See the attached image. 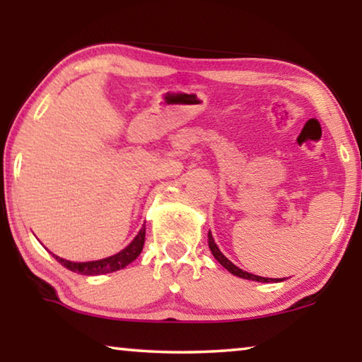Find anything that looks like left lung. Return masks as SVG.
Segmentation results:
<instances>
[{"mask_svg": "<svg viewBox=\"0 0 362 362\" xmlns=\"http://www.w3.org/2000/svg\"><path fill=\"white\" fill-rule=\"evenodd\" d=\"M207 237H209V249L212 252V255L216 257V260L219 262V264L224 267V269H227L230 272V274H234L237 276H240V279H245V280H255V281H265V284H270V281H276L274 279H265V276H259V275H252L249 274V272H244L242 269H239V267H235L234 264L229 259H226V255H222V252L219 250V247L216 245L214 239H212L211 232L207 234Z\"/></svg>", "mask_w": 362, "mask_h": 362, "instance_id": "left-lung-1", "label": "left lung"}]
</instances>
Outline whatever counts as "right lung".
Masks as SVG:
<instances>
[{
    "instance_id": "obj_1",
    "label": "right lung",
    "mask_w": 362,
    "mask_h": 362,
    "mask_svg": "<svg viewBox=\"0 0 362 362\" xmlns=\"http://www.w3.org/2000/svg\"><path fill=\"white\" fill-rule=\"evenodd\" d=\"M143 244H145V226L141 227V230L138 232V235L132 240L130 245H127L125 249L118 252V254L107 257L102 260H93V262H71L64 260L61 257H56L59 264H62L66 269L76 272L81 275H100V274H110V272H117L127 267L130 262L136 259L141 254Z\"/></svg>"
}]
</instances>
